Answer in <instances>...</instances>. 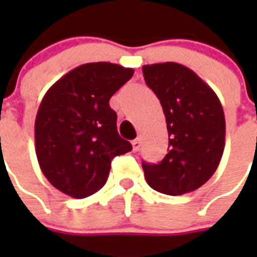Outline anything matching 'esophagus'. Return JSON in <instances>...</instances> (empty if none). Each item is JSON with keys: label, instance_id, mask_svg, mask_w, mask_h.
I'll return each mask as SVG.
<instances>
[{"label": "esophagus", "instance_id": "1", "mask_svg": "<svg viewBox=\"0 0 257 257\" xmlns=\"http://www.w3.org/2000/svg\"><path fill=\"white\" fill-rule=\"evenodd\" d=\"M132 146H133L134 152H137V150L140 149V146H142V140H140V139H136V140L132 142Z\"/></svg>", "mask_w": 257, "mask_h": 257}]
</instances>
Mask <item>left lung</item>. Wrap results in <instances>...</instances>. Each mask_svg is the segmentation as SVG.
<instances>
[{"label": "left lung", "mask_w": 257, "mask_h": 257, "mask_svg": "<svg viewBox=\"0 0 257 257\" xmlns=\"http://www.w3.org/2000/svg\"><path fill=\"white\" fill-rule=\"evenodd\" d=\"M143 74L160 100L169 133L166 157L159 164L143 162L144 177L164 194L193 192L222 160L226 123L220 100L194 71L177 63L144 65Z\"/></svg>", "instance_id": "1"}]
</instances>
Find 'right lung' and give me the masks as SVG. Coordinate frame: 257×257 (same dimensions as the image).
Here are the masks:
<instances>
[{
	"instance_id": "add662e5",
	"label": "right lung",
	"mask_w": 257,
	"mask_h": 257,
	"mask_svg": "<svg viewBox=\"0 0 257 257\" xmlns=\"http://www.w3.org/2000/svg\"><path fill=\"white\" fill-rule=\"evenodd\" d=\"M134 74L111 63L78 65L50 87L35 117V153L47 180L74 199L103 187L115 156L132 150L110 98Z\"/></svg>"
}]
</instances>
